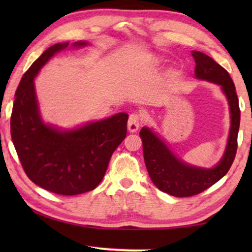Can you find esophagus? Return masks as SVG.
I'll return each mask as SVG.
<instances>
[{"label":"esophagus","instance_id":"esophagus-1","mask_svg":"<svg viewBox=\"0 0 252 252\" xmlns=\"http://www.w3.org/2000/svg\"><path fill=\"white\" fill-rule=\"evenodd\" d=\"M141 123H142V117L139 113H132L128 118V123H127V127H128L129 132H136L141 126Z\"/></svg>","mask_w":252,"mask_h":252}]
</instances>
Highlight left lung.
Masks as SVG:
<instances>
[{"label":"left lung","mask_w":252,"mask_h":252,"mask_svg":"<svg viewBox=\"0 0 252 252\" xmlns=\"http://www.w3.org/2000/svg\"><path fill=\"white\" fill-rule=\"evenodd\" d=\"M194 57L195 78L218 85L229 105L230 127L225 153L211 168L190 165L179 158L166 142L153 128L142 127L140 136L143 144V157L148 173L159 190L175 197L194 196L211 187L225 175L232 166L237 149L240 128V108L235 86L225 68L201 51H191Z\"/></svg>","instance_id":"left-lung-1"}]
</instances>
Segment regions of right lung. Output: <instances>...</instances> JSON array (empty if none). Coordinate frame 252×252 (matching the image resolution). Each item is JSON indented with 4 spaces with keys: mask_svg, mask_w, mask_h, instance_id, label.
Masks as SVG:
<instances>
[{
    "mask_svg": "<svg viewBox=\"0 0 252 252\" xmlns=\"http://www.w3.org/2000/svg\"><path fill=\"white\" fill-rule=\"evenodd\" d=\"M88 44L78 41L72 47ZM67 47L68 42L49 47L23 75L15 95L10 128L27 177L46 190L73 196L93 190L102 181L113 151L126 137L128 115L120 112L68 129L44 123L34 79L49 60Z\"/></svg>",
    "mask_w": 252,
    "mask_h": 252,
    "instance_id": "obj_1",
    "label": "right lung"
}]
</instances>
